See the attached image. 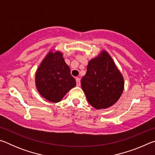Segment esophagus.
<instances>
[{"instance_id":"esophagus-1","label":"esophagus","mask_w":155,"mask_h":155,"mask_svg":"<svg viewBox=\"0 0 155 155\" xmlns=\"http://www.w3.org/2000/svg\"><path fill=\"white\" fill-rule=\"evenodd\" d=\"M76 81H77V85L78 87H79L81 85V81H80V78H76Z\"/></svg>"}]
</instances>
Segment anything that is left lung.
Instances as JSON below:
<instances>
[{"instance_id": "obj_1", "label": "left lung", "mask_w": 155, "mask_h": 155, "mask_svg": "<svg viewBox=\"0 0 155 155\" xmlns=\"http://www.w3.org/2000/svg\"><path fill=\"white\" fill-rule=\"evenodd\" d=\"M81 87L88 103L97 110L109 108L121 97L124 77L105 50L89 61Z\"/></svg>"}]
</instances>
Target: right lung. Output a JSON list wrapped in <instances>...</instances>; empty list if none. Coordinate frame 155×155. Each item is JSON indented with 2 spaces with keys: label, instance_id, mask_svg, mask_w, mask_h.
I'll return each mask as SVG.
<instances>
[{
  "label": "right lung",
  "instance_id": "obj_1",
  "mask_svg": "<svg viewBox=\"0 0 155 155\" xmlns=\"http://www.w3.org/2000/svg\"><path fill=\"white\" fill-rule=\"evenodd\" d=\"M35 87L39 94L51 103H59L77 83L70 74L64 54L51 49L35 72Z\"/></svg>",
  "mask_w": 155,
  "mask_h": 155
}]
</instances>
